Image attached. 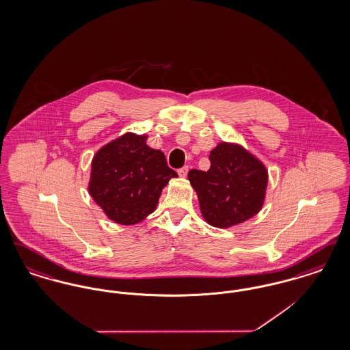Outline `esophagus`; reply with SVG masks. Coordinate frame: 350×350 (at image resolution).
I'll return each mask as SVG.
<instances>
[{
  "mask_svg": "<svg viewBox=\"0 0 350 350\" xmlns=\"http://www.w3.org/2000/svg\"><path fill=\"white\" fill-rule=\"evenodd\" d=\"M187 172H189V167H187V165L181 167V169H178V174H180L181 177H186V176H187Z\"/></svg>",
  "mask_w": 350,
  "mask_h": 350,
  "instance_id": "34e87169",
  "label": "esophagus"
}]
</instances>
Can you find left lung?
Instances as JSON below:
<instances>
[{
	"label": "left lung",
	"mask_w": 350,
	"mask_h": 350,
	"mask_svg": "<svg viewBox=\"0 0 350 350\" xmlns=\"http://www.w3.org/2000/svg\"><path fill=\"white\" fill-rule=\"evenodd\" d=\"M210 163L207 172L191 169L187 174L204 220L228 228L254 217L265 200V165L241 146L224 142L210 152Z\"/></svg>",
	"instance_id": "8db88e82"
}]
</instances>
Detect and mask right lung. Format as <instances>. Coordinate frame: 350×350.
Masks as SVG:
<instances>
[{"mask_svg":"<svg viewBox=\"0 0 350 350\" xmlns=\"http://www.w3.org/2000/svg\"><path fill=\"white\" fill-rule=\"evenodd\" d=\"M147 135L127 133L103 146L92 160L89 194L118 224H136L152 214L163 189L177 173L165 154L146 144Z\"/></svg>","mask_w":350,"mask_h":350,"instance_id":"add662e5","label":"right lung"}]
</instances>
